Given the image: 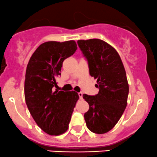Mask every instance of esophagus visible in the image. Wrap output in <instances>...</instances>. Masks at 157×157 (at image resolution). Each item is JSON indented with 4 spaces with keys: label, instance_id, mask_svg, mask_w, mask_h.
Instances as JSON below:
<instances>
[{
    "label": "esophagus",
    "instance_id": "obj_1",
    "mask_svg": "<svg viewBox=\"0 0 157 157\" xmlns=\"http://www.w3.org/2000/svg\"><path fill=\"white\" fill-rule=\"evenodd\" d=\"M78 96H79V98H80V99H83V93H78Z\"/></svg>",
    "mask_w": 157,
    "mask_h": 157
}]
</instances>
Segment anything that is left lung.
Instances as JSON below:
<instances>
[{"label": "left lung", "mask_w": 157, "mask_h": 157, "mask_svg": "<svg viewBox=\"0 0 157 157\" xmlns=\"http://www.w3.org/2000/svg\"><path fill=\"white\" fill-rule=\"evenodd\" d=\"M77 44L99 88L95 96L83 95L90 105L84 114L86 127L96 134H105L115 127L127 106L129 86L125 70L117 51L107 42L91 39L78 40Z\"/></svg>", "instance_id": "obj_1"}]
</instances>
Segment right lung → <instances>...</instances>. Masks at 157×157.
Segmentation results:
<instances>
[{"label": "right lung", "mask_w": 157, "mask_h": 157, "mask_svg": "<svg viewBox=\"0 0 157 157\" xmlns=\"http://www.w3.org/2000/svg\"><path fill=\"white\" fill-rule=\"evenodd\" d=\"M77 49L74 40L46 42L30 58L26 71L24 93L30 114L39 128L50 135H60L68 129L76 102L74 91H59L56 78L63 61Z\"/></svg>", "instance_id": "1"}]
</instances>
